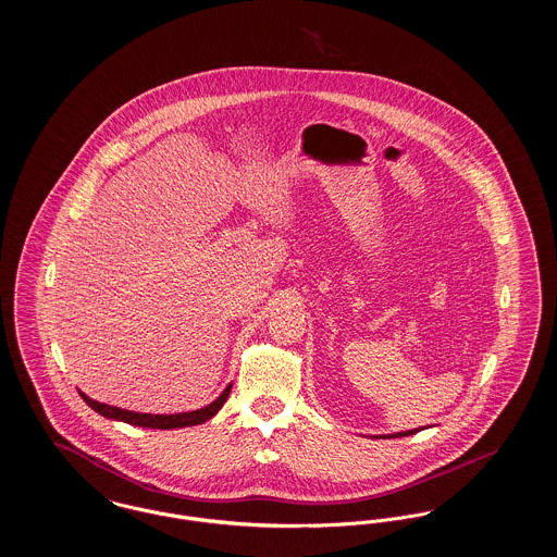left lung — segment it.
<instances>
[{
  "label": "left lung",
  "instance_id": "1",
  "mask_svg": "<svg viewBox=\"0 0 557 557\" xmlns=\"http://www.w3.org/2000/svg\"><path fill=\"white\" fill-rule=\"evenodd\" d=\"M416 432H420V428H416V430H405V432H397V434H384V436H380V438H400V436H409V434H416ZM377 438V436H375Z\"/></svg>",
  "mask_w": 557,
  "mask_h": 557
}]
</instances>
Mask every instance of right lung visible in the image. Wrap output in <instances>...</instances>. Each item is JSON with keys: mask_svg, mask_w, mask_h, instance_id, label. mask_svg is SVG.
Wrapping results in <instances>:
<instances>
[{"mask_svg": "<svg viewBox=\"0 0 557 557\" xmlns=\"http://www.w3.org/2000/svg\"><path fill=\"white\" fill-rule=\"evenodd\" d=\"M232 393V384L212 400L211 405L196 409V411H186V413H169V416H154V413H137L129 409H121V407H112L107 403H98L94 398L87 397L85 393L79 395L94 411H98L100 416H104L108 420H119L125 424L139 425V428H152V430H173V428H186V425L205 424L207 420H211L212 416L219 413V409L223 407V403L227 400Z\"/></svg>", "mask_w": 557, "mask_h": 557, "instance_id": "right-lung-1", "label": "right lung"}]
</instances>
